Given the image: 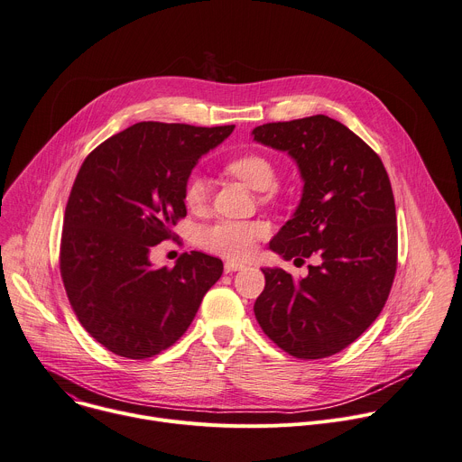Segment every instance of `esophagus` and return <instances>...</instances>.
I'll return each instance as SVG.
<instances>
[{
  "instance_id": "34e87169",
  "label": "esophagus",
  "mask_w": 462,
  "mask_h": 462,
  "mask_svg": "<svg viewBox=\"0 0 462 462\" xmlns=\"http://www.w3.org/2000/svg\"><path fill=\"white\" fill-rule=\"evenodd\" d=\"M245 265L243 263H239V262H226L225 263V273L228 274V273H236V271H241Z\"/></svg>"
}]
</instances>
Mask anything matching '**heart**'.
Masks as SVG:
<instances>
[{"label": "heart", "mask_w": 462, "mask_h": 462, "mask_svg": "<svg viewBox=\"0 0 462 462\" xmlns=\"http://www.w3.org/2000/svg\"><path fill=\"white\" fill-rule=\"evenodd\" d=\"M226 171L245 182L248 188L263 191V200H274L276 189V167L273 160L262 152H246L226 163ZM208 184L199 173H191L182 186V200L188 208L197 209L206 202ZM269 228L262 221H217L200 226L197 243L209 253L230 258L245 260L256 250V245L265 239Z\"/></svg>", "instance_id": "obj_1"}]
</instances>
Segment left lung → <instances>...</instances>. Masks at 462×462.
Segmentation results:
<instances>
[{
    "label": "left lung",
    "instance_id": "8db88e82",
    "mask_svg": "<svg viewBox=\"0 0 462 462\" xmlns=\"http://www.w3.org/2000/svg\"><path fill=\"white\" fill-rule=\"evenodd\" d=\"M254 140L287 151L304 179L295 217L273 237L285 260H320L302 280L262 269L254 315L267 337L299 359L350 346L382 313L398 265L396 206L382 158L328 116L260 125Z\"/></svg>",
    "mask_w": 462,
    "mask_h": 462
}]
</instances>
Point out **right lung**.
I'll return each mask as SVG.
<instances>
[{
    "label": "right lung",
    "mask_w": 462,
    "mask_h": 462,
    "mask_svg": "<svg viewBox=\"0 0 462 462\" xmlns=\"http://www.w3.org/2000/svg\"><path fill=\"white\" fill-rule=\"evenodd\" d=\"M232 131L142 121L82 162L66 204L60 276L82 328L116 356L147 359L173 346L221 278L219 258L184 253L175 267L154 269L149 253L175 239L184 180Z\"/></svg>",
    "instance_id": "right-lung-1"
}]
</instances>
